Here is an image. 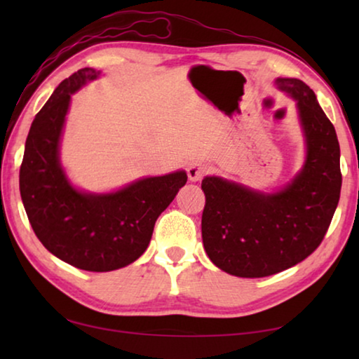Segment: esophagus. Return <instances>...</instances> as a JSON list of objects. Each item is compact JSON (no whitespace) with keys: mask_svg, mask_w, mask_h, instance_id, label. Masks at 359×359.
<instances>
[{"mask_svg":"<svg viewBox=\"0 0 359 359\" xmlns=\"http://www.w3.org/2000/svg\"><path fill=\"white\" fill-rule=\"evenodd\" d=\"M209 171H210V166L204 161H191L190 165H188V169H187L188 179H190L191 182L201 180Z\"/></svg>","mask_w":359,"mask_h":359,"instance_id":"esophagus-1","label":"esophagus"}]
</instances>
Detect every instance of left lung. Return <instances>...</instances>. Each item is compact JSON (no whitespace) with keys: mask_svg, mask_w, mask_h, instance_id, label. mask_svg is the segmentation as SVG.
Wrapping results in <instances>:
<instances>
[{"mask_svg":"<svg viewBox=\"0 0 359 359\" xmlns=\"http://www.w3.org/2000/svg\"><path fill=\"white\" fill-rule=\"evenodd\" d=\"M276 83L296 100L307 147L301 172L271 194L222 177H205L201 184L205 253L231 276L267 277L301 263L321 244L339 204L336 130L309 85L288 77Z\"/></svg>","mask_w":359,"mask_h":359,"instance_id":"8db88e82","label":"left lung"}]
</instances>
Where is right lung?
Returning a JSON list of instances; mask_svg holds the SVG:
<instances>
[{"mask_svg":"<svg viewBox=\"0 0 359 359\" xmlns=\"http://www.w3.org/2000/svg\"><path fill=\"white\" fill-rule=\"evenodd\" d=\"M100 76L82 68L58 85L36 114L20 166L28 220L48 252L79 269L107 272L136 261L149 247L156 218L187 184V172L147 177L115 193L76 190L58 149L71 95Z\"/></svg>","mask_w":359,"mask_h":359,"instance_id":"add662e5","label":"right lung"}]
</instances>
